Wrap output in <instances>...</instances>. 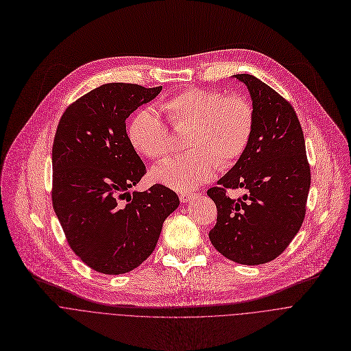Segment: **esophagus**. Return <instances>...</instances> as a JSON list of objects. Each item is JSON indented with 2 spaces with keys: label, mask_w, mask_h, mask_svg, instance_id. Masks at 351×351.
Masks as SVG:
<instances>
[{
  "label": "esophagus",
  "mask_w": 351,
  "mask_h": 351,
  "mask_svg": "<svg viewBox=\"0 0 351 351\" xmlns=\"http://www.w3.org/2000/svg\"><path fill=\"white\" fill-rule=\"evenodd\" d=\"M194 197H195V195H194L193 193H182L179 198H180V201L184 204V202H189V201H190L191 198H194Z\"/></svg>",
  "instance_id": "1"
}]
</instances>
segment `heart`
<instances>
[{
	"label": "heart",
	"instance_id": "heart-1",
	"mask_svg": "<svg viewBox=\"0 0 351 351\" xmlns=\"http://www.w3.org/2000/svg\"><path fill=\"white\" fill-rule=\"evenodd\" d=\"M175 130L187 128L183 154L165 160L153 169V179L176 191H191L208 182L217 164H234L245 152L254 131L251 101L241 95L190 86L161 104ZM132 147L150 160L171 152V136L161 117L152 108L139 110L130 121Z\"/></svg>",
	"mask_w": 351,
	"mask_h": 351
}]
</instances>
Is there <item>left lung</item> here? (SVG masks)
<instances>
[{"mask_svg":"<svg viewBox=\"0 0 351 351\" xmlns=\"http://www.w3.org/2000/svg\"><path fill=\"white\" fill-rule=\"evenodd\" d=\"M232 77L250 90L255 123L243 156L206 191L217 208L209 240L224 258L256 266L280 256L298 234L311 175L303 131L291 103L251 74ZM227 188L249 193L232 200Z\"/></svg>","mask_w":351,"mask_h":351,"instance_id":"8db88e82","label":"left lung"}]
</instances>
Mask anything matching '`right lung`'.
Segmentation results:
<instances>
[{"label": "right lung", "mask_w": 351, "mask_h": 351, "mask_svg": "<svg viewBox=\"0 0 351 351\" xmlns=\"http://www.w3.org/2000/svg\"><path fill=\"white\" fill-rule=\"evenodd\" d=\"M162 86L110 82L71 103L52 147V205L73 252L92 270L124 274L154 251L164 220L179 206L162 184L130 193L146 167L127 119Z\"/></svg>", "instance_id": "obj_1"}]
</instances>
